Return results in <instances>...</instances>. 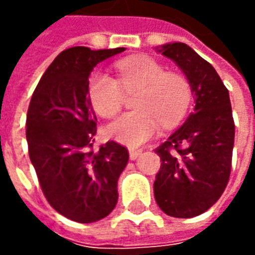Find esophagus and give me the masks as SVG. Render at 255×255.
I'll return each instance as SVG.
<instances>
[{
	"label": "esophagus",
	"mask_w": 255,
	"mask_h": 255,
	"mask_svg": "<svg viewBox=\"0 0 255 255\" xmlns=\"http://www.w3.org/2000/svg\"><path fill=\"white\" fill-rule=\"evenodd\" d=\"M140 154H142L140 149H129V158L131 160H136Z\"/></svg>",
	"instance_id": "34e87169"
}]
</instances>
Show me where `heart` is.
<instances>
[{
    "label": "heart",
    "mask_w": 255,
    "mask_h": 255,
    "mask_svg": "<svg viewBox=\"0 0 255 255\" xmlns=\"http://www.w3.org/2000/svg\"><path fill=\"white\" fill-rule=\"evenodd\" d=\"M119 80L95 72L89 84L94 111L105 119L116 116L124 104V92L139 90L138 111L127 112L106 128L108 136L129 147H138L160 131L161 122L171 127L180 122L191 102V86L183 75L166 72L153 58H126L116 64Z\"/></svg>",
    "instance_id": "b5f03b06"
}]
</instances>
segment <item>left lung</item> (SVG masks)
Instances as JSON below:
<instances>
[{"mask_svg": "<svg viewBox=\"0 0 255 255\" xmlns=\"http://www.w3.org/2000/svg\"><path fill=\"white\" fill-rule=\"evenodd\" d=\"M158 52L186 75L195 106L155 150L161 168L154 198L168 216L191 219L212 208L230 180L235 140L230 94L216 69L186 43H165Z\"/></svg>", "mask_w": 255, "mask_h": 255, "instance_id": "left-lung-1", "label": "left lung"}]
</instances>
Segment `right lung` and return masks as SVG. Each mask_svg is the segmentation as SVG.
<instances>
[{
    "label": "right lung",
    "instance_id": "obj_1",
    "mask_svg": "<svg viewBox=\"0 0 255 255\" xmlns=\"http://www.w3.org/2000/svg\"><path fill=\"white\" fill-rule=\"evenodd\" d=\"M124 50L76 46L61 52L43 73L27 112L28 154L42 191L54 210L83 224L115 209L117 180L129 157L113 140L93 150L97 119L89 97L95 65Z\"/></svg>",
    "mask_w": 255,
    "mask_h": 255
}]
</instances>
